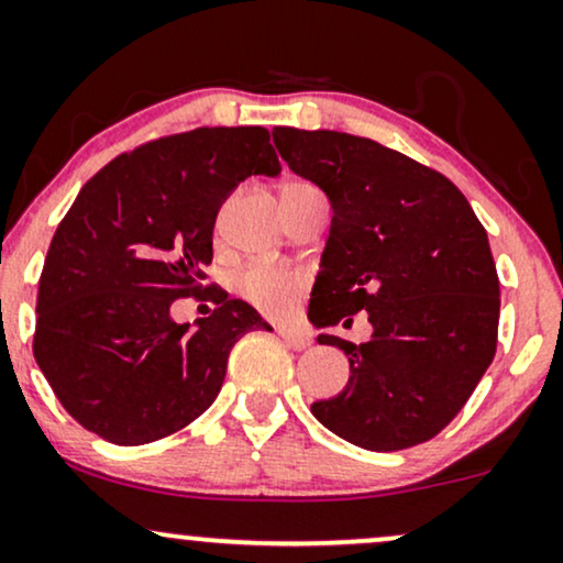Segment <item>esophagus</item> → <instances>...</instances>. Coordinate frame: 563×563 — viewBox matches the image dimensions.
<instances>
[{
  "instance_id": "1",
  "label": "esophagus",
  "mask_w": 563,
  "mask_h": 563,
  "mask_svg": "<svg viewBox=\"0 0 563 563\" xmlns=\"http://www.w3.org/2000/svg\"><path fill=\"white\" fill-rule=\"evenodd\" d=\"M277 334H280L283 343L294 347V351H306V347L311 345V338H309V334H303V332H296V330H277Z\"/></svg>"
}]
</instances>
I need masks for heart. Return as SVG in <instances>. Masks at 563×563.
Masks as SVG:
<instances>
[{"label": "heart", "mask_w": 563, "mask_h": 563, "mask_svg": "<svg viewBox=\"0 0 563 563\" xmlns=\"http://www.w3.org/2000/svg\"><path fill=\"white\" fill-rule=\"evenodd\" d=\"M290 187H303V184H288ZM306 286V275L298 269L288 267H269V265H254L244 269L236 277V290L239 296L257 306L260 311L273 317H286L294 311V306L301 296Z\"/></svg>", "instance_id": "heart-1"}]
</instances>
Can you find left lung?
<instances>
[{
	"instance_id": "1",
	"label": "left lung",
	"mask_w": 563,
	"mask_h": 563,
	"mask_svg": "<svg viewBox=\"0 0 563 563\" xmlns=\"http://www.w3.org/2000/svg\"><path fill=\"white\" fill-rule=\"evenodd\" d=\"M273 140L332 208L311 322L351 327L366 311L374 327L361 345L319 334L345 351L351 376L311 412L372 452L423 444L494 361L501 301L486 229L446 176L379 142L294 126H275Z\"/></svg>"
}]
</instances>
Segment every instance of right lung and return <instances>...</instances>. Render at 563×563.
<instances>
[{
    "label": "right lung",
    "mask_w": 563,
    "mask_h": 563,
    "mask_svg": "<svg viewBox=\"0 0 563 563\" xmlns=\"http://www.w3.org/2000/svg\"><path fill=\"white\" fill-rule=\"evenodd\" d=\"M257 174H280L265 126H199L119 155L80 189L38 280L33 355L85 429L122 446L176 433L218 397L231 347L269 330L202 286L220 205ZM189 295L217 303L197 331L169 319Z\"/></svg>",
    "instance_id": "obj_1"
}]
</instances>
